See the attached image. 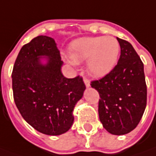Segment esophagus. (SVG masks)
<instances>
[{
  "label": "esophagus",
  "mask_w": 156,
  "mask_h": 156,
  "mask_svg": "<svg viewBox=\"0 0 156 156\" xmlns=\"http://www.w3.org/2000/svg\"><path fill=\"white\" fill-rule=\"evenodd\" d=\"M83 82H84V84H85V86L87 88H89V87L90 86V80L86 78H83Z\"/></svg>",
  "instance_id": "1"
}]
</instances>
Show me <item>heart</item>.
Wrapping results in <instances>:
<instances>
[{
    "label": "heart",
    "instance_id": "heart-1",
    "mask_svg": "<svg viewBox=\"0 0 156 156\" xmlns=\"http://www.w3.org/2000/svg\"><path fill=\"white\" fill-rule=\"evenodd\" d=\"M119 43L112 37H84L71 43V58L67 63L76 66L77 62L88 60V71L95 77H104L114 69L119 55Z\"/></svg>",
    "mask_w": 156,
    "mask_h": 156
}]
</instances>
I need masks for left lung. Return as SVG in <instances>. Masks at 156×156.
<instances>
[{"label":"left lung","instance_id":"obj_1","mask_svg":"<svg viewBox=\"0 0 156 156\" xmlns=\"http://www.w3.org/2000/svg\"><path fill=\"white\" fill-rule=\"evenodd\" d=\"M118 64L108 74L91 82L100 95L98 114L109 133L125 135L140 122L147 103L144 64L131 43L117 37Z\"/></svg>","mask_w":156,"mask_h":156}]
</instances>
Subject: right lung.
I'll return each mask as SVG.
<instances>
[{
  "mask_svg": "<svg viewBox=\"0 0 156 156\" xmlns=\"http://www.w3.org/2000/svg\"><path fill=\"white\" fill-rule=\"evenodd\" d=\"M62 65L55 41L38 36L21 48L12 73L20 114L34 129L50 136L61 135L72 127L75 105L86 88L79 76L65 78Z\"/></svg>",
  "mask_w": 156,
  "mask_h": 156,
  "instance_id": "right-lung-1",
  "label": "right lung"
}]
</instances>
